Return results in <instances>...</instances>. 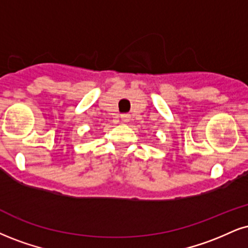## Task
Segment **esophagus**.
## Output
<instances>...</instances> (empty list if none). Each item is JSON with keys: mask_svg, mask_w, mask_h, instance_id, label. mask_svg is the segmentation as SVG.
I'll return each mask as SVG.
<instances>
[{"mask_svg": "<svg viewBox=\"0 0 248 248\" xmlns=\"http://www.w3.org/2000/svg\"><path fill=\"white\" fill-rule=\"evenodd\" d=\"M130 115L129 114H122L121 115V121L122 122H129Z\"/></svg>", "mask_w": 248, "mask_h": 248, "instance_id": "obj_1", "label": "esophagus"}]
</instances>
